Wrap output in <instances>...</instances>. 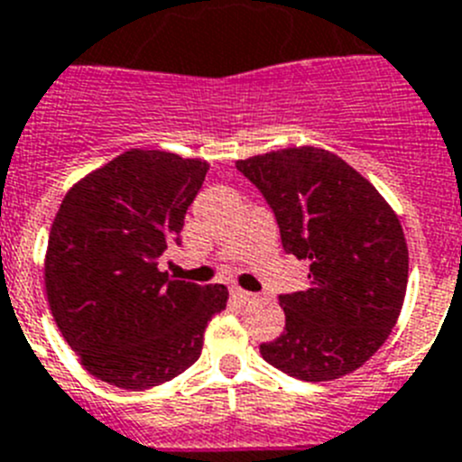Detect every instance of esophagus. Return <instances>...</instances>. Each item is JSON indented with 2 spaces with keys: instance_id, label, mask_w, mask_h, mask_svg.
Wrapping results in <instances>:
<instances>
[{
  "instance_id": "1",
  "label": "esophagus",
  "mask_w": 462,
  "mask_h": 462,
  "mask_svg": "<svg viewBox=\"0 0 462 462\" xmlns=\"http://www.w3.org/2000/svg\"><path fill=\"white\" fill-rule=\"evenodd\" d=\"M232 295H235V298L239 300L242 304H251V302H255V300H258V295H255V292L242 291V288H235V291H232Z\"/></svg>"
}]
</instances>
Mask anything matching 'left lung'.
I'll list each match as a JSON object with an SVG mask.
<instances>
[{
  "mask_svg": "<svg viewBox=\"0 0 462 462\" xmlns=\"http://www.w3.org/2000/svg\"><path fill=\"white\" fill-rule=\"evenodd\" d=\"M274 211L283 251L309 263L307 291L283 292L286 328L260 353L302 381L358 370L388 339L407 292L398 216L351 164L314 146L239 160Z\"/></svg>",
  "mask_w": 462,
  "mask_h": 462,
  "instance_id": "left-lung-1",
  "label": "left lung"
}]
</instances>
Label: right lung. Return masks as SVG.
<instances>
[{
  "label": "right lung",
  "mask_w": 462,
  "mask_h": 462,
  "mask_svg": "<svg viewBox=\"0 0 462 462\" xmlns=\"http://www.w3.org/2000/svg\"><path fill=\"white\" fill-rule=\"evenodd\" d=\"M207 162L132 148L76 183L46 254V295L60 332L92 376L127 391L160 386L202 353L227 288L160 272L181 244Z\"/></svg>",
  "instance_id": "right-lung-1"
}]
</instances>
